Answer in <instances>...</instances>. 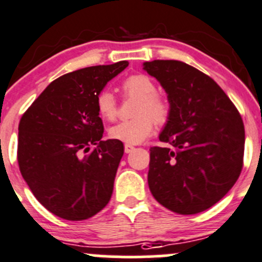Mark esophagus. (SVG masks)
I'll list each match as a JSON object with an SVG mask.
<instances>
[{
	"mask_svg": "<svg viewBox=\"0 0 262 262\" xmlns=\"http://www.w3.org/2000/svg\"><path fill=\"white\" fill-rule=\"evenodd\" d=\"M124 150H125V153H130L134 150V147L132 146V144H125V146H124Z\"/></svg>",
	"mask_w": 262,
	"mask_h": 262,
	"instance_id": "1",
	"label": "esophagus"
}]
</instances>
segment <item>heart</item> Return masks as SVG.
Segmentation results:
<instances>
[{
    "label": "heart",
    "mask_w": 262,
    "mask_h": 262,
    "mask_svg": "<svg viewBox=\"0 0 262 262\" xmlns=\"http://www.w3.org/2000/svg\"><path fill=\"white\" fill-rule=\"evenodd\" d=\"M120 90L125 97L137 100L132 112L136 116L112 126L109 129L110 138L126 144L141 143L152 134L155 123L162 126L170 120V102L156 92V83L147 75H130L121 82ZM95 105L97 114L104 120L112 121L118 115V102L107 90L97 94Z\"/></svg>",
    "instance_id": "heart-1"
}]
</instances>
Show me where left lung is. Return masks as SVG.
<instances>
[{"instance_id":"obj_1","label":"left lung","mask_w":262,"mask_h":262,"mask_svg":"<svg viewBox=\"0 0 262 262\" xmlns=\"http://www.w3.org/2000/svg\"><path fill=\"white\" fill-rule=\"evenodd\" d=\"M144 70L167 92L170 120L160 134L168 147H150L148 185L155 199L178 214L218 203L244 166L245 126L213 78L180 60H152Z\"/></svg>"}]
</instances>
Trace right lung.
Instances as JSON below:
<instances>
[{"label": "right lung", "instance_id": "add662e5", "mask_svg": "<svg viewBox=\"0 0 262 262\" xmlns=\"http://www.w3.org/2000/svg\"><path fill=\"white\" fill-rule=\"evenodd\" d=\"M128 64L121 60L66 73L21 116L20 172L38 202L59 218L89 219L112 198L124 146L101 139L104 124L95 100Z\"/></svg>", "mask_w": 262, "mask_h": 262}]
</instances>
